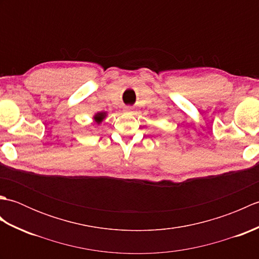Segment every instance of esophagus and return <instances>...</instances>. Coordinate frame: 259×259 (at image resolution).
<instances>
[{
  "label": "esophagus",
  "instance_id": "1",
  "mask_svg": "<svg viewBox=\"0 0 259 259\" xmlns=\"http://www.w3.org/2000/svg\"><path fill=\"white\" fill-rule=\"evenodd\" d=\"M133 110H134V108H133V107H125V108H124V112H126V113H131V112H133Z\"/></svg>",
  "mask_w": 259,
  "mask_h": 259
}]
</instances>
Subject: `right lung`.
Here are the masks:
<instances>
[{
	"label": "right lung",
	"mask_w": 259,
	"mask_h": 259,
	"mask_svg": "<svg viewBox=\"0 0 259 259\" xmlns=\"http://www.w3.org/2000/svg\"><path fill=\"white\" fill-rule=\"evenodd\" d=\"M104 118H106V112H99L95 115V120L97 121L98 123H100Z\"/></svg>",
	"instance_id": "obj_1"
}]
</instances>
